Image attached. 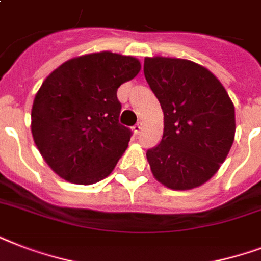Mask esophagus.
I'll use <instances>...</instances> for the list:
<instances>
[{"mask_svg":"<svg viewBox=\"0 0 261 261\" xmlns=\"http://www.w3.org/2000/svg\"><path fill=\"white\" fill-rule=\"evenodd\" d=\"M133 131H134V134L138 135L141 131H142V122H138L137 124H135L134 127H133Z\"/></svg>","mask_w":261,"mask_h":261,"instance_id":"34e87169","label":"esophagus"}]
</instances>
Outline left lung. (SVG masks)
<instances>
[{
    "label": "left lung",
    "instance_id": "obj_1",
    "mask_svg": "<svg viewBox=\"0 0 261 261\" xmlns=\"http://www.w3.org/2000/svg\"><path fill=\"white\" fill-rule=\"evenodd\" d=\"M145 79L164 112L161 142L146 151L151 173L171 190L210 180L234 141V106L206 67L187 59L145 58Z\"/></svg>",
    "mask_w": 261,
    "mask_h": 261
}]
</instances>
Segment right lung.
Listing matches in <instances>:
<instances>
[{
	"label": "right lung",
	"instance_id": "obj_1",
	"mask_svg": "<svg viewBox=\"0 0 261 261\" xmlns=\"http://www.w3.org/2000/svg\"><path fill=\"white\" fill-rule=\"evenodd\" d=\"M141 70L134 57L101 51L69 59L35 96L31 131L48 167L67 181L94 184L114 171L130 142L116 92Z\"/></svg>",
	"mask_w": 261,
	"mask_h": 261
}]
</instances>
